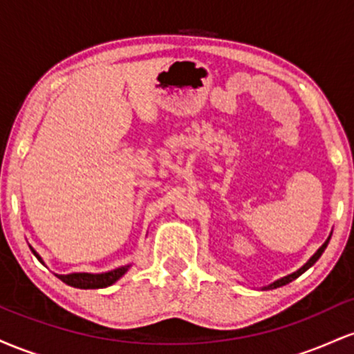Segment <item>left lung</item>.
Wrapping results in <instances>:
<instances>
[{"instance_id":"left-lung-1","label":"left lung","mask_w":354,"mask_h":354,"mask_svg":"<svg viewBox=\"0 0 354 354\" xmlns=\"http://www.w3.org/2000/svg\"><path fill=\"white\" fill-rule=\"evenodd\" d=\"M330 239H331V234H330V236H328L326 241H324L323 245H321V246L318 248V251H316V253L313 254L311 258L308 259V261L304 263V265H303L301 268H299V270H296L295 273H291V274H288V276H283V278L276 279V281H273V283H271V284H268V286H263L261 290H274V288L284 286V284L291 283V281H293V279L298 278V276H301V274L304 273V271H306V270H310V268H311L313 265H315L316 261H318V259H319V256L324 253V250H326V246H328V243H330Z\"/></svg>"}]
</instances>
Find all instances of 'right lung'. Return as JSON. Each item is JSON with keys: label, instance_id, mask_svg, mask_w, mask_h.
Instances as JSON below:
<instances>
[{"label": "right lung", "instance_id": "right-lung-1", "mask_svg": "<svg viewBox=\"0 0 354 354\" xmlns=\"http://www.w3.org/2000/svg\"><path fill=\"white\" fill-rule=\"evenodd\" d=\"M30 250L33 251V254L39 259V263H43V258L33 250V246H30ZM131 268V265H124L115 270L106 271V273H70V274H56L63 283L70 284L73 288H80V290H100V288H106L115 284L118 279L123 278L126 271Z\"/></svg>", "mask_w": 354, "mask_h": 354}]
</instances>
